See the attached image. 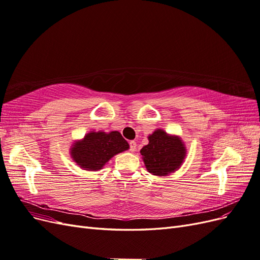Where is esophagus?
Instances as JSON below:
<instances>
[{
    "mask_svg": "<svg viewBox=\"0 0 260 260\" xmlns=\"http://www.w3.org/2000/svg\"><path fill=\"white\" fill-rule=\"evenodd\" d=\"M129 145H130V151H131V152H135L136 149H137V143H136V141H130Z\"/></svg>",
    "mask_w": 260,
    "mask_h": 260,
    "instance_id": "esophagus-1",
    "label": "esophagus"
}]
</instances>
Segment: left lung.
Here are the masks:
<instances>
[{
	"label": "left lung",
	"mask_w": 260,
	"mask_h": 260,
	"mask_svg": "<svg viewBox=\"0 0 260 260\" xmlns=\"http://www.w3.org/2000/svg\"><path fill=\"white\" fill-rule=\"evenodd\" d=\"M140 153L149 174L164 177L180 168L186 156V149L179 137L169 136L162 129H157L148 136V144Z\"/></svg>",
	"instance_id": "1"
}]
</instances>
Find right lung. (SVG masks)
<instances>
[{
    "mask_svg": "<svg viewBox=\"0 0 260 260\" xmlns=\"http://www.w3.org/2000/svg\"><path fill=\"white\" fill-rule=\"evenodd\" d=\"M129 149V144L120 132L109 133L91 131L80 141H76L70 149L73 160L84 170L98 171L113 156Z\"/></svg>",
    "mask_w": 260,
    "mask_h": 260,
    "instance_id": "1",
    "label": "right lung"
}]
</instances>
